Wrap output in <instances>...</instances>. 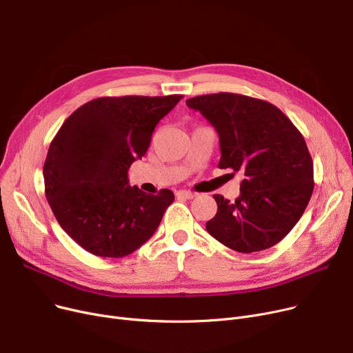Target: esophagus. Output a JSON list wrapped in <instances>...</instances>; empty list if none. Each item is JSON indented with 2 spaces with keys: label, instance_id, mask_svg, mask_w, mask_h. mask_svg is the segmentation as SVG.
Returning a JSON list of instances; mask_svg holds the SVG:
<instances>
[{
  "label": "esophagus",
  "instance_id": "esophagus-1",
  "mask_svg": "<svg viewBox=\"0 0 353 353\" xmlns=\"http://www.w3.org/2000/svg\"><path fill=\"white\" fill-rule=\"evenodd\" d=\"M179 199H185V200H192V199H194L196 197V194L194 193H192V192H185V190H180V192H177V194H176Z\"/></svg>",
  "mask_w": 353,
  "mask_h": 353
}]
</instances>
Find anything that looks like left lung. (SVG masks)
Segmentation results:
<instances>
[{"instance_id":"1","label":"left lung","mask_w":353,"mask_h":353,"mask_svg":"<svg viewBox=\"0 0 353 353\" xmlns=\"http://www.w3.org/2000/svg\"><path fill=\"white\" fill-rule=\"evenodd\" d=\"M185 105L199 110L220 137V169L243 176L240 196L214 194L210 236L239 252L267 250L283 240L314 192V163L301 132L270 102L239 93H211Z\"/></svg>"}]
</instances>
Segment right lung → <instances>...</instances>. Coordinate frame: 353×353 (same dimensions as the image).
<instances>
[{"mask_svg": "<svg viewBox=\"0 0 353 353\" xmlns=\"http://www.w3.org/2000/svg\"><path fill=\"white\" fill-rule=\"evenodd\" d=\"M181 98H98L58 130L43 164L45 197L63 231L88 252L126 256L157 230L173 192L146 194L129 184L128 172Z\"/></svg>", "mask_w": 353, "mask_h": 353, "instance_id": "add662e5", "label": "right lung"}]
</instances>
